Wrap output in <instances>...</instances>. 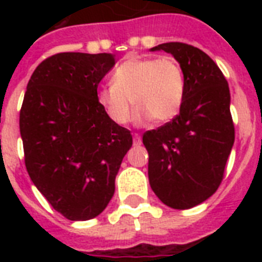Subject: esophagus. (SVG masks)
<instances>
[{
    "label": "esophagus",
    "instance_id": "34e87169",
    "mask_svg": "<svg viewBox=\"0 0 262 262\" xmlns=\"http://www.w3.org/2000/svg\"><path fill=\"white\" fill-rule=\"evenodd\" d=\"M133 144H135V145H140V144H141V136H140L139 133H135V135H133Z\"/></svg>",
    "mask_w": 262,
    "mask_h": 262
}]
</instances>
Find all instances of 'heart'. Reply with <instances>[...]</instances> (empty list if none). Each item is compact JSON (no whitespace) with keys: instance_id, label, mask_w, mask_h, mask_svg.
Returning a JSON list of instances; mask_svg holds the SVG:
<instances>
[{"instance_id":"heart-1","label":"heart","mask_w":262,"mask_h":262,"mask_svg":"<svg viewBox=\"0 0 262 262\" xmlns=\"http://www.w3.org/2000/svg\"><path fill=\"white\" fill-rule=\"evenodd\" d=\"M110 85L99 88L96 99L113 122L125 125L132 118L140 123L170 122L178 115L186 94V79L174 57H130L113 72Z\"/></svg>"}]
</instances>
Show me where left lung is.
I'll use <instances>...</instances> for the list:
<instances>
[{"label":"left lung","instance_id":"left-lung-1","mask_svg":"<svg viewBox=\"0 0 262 262\" xmlns=\"http://www.w3.org/2000/svg\"><path fill=\"white\" fill-rule=\"evenodd\" d=\"M151 50L171 53L181 63L186 94L174 119L143 135L149 185L167 207L189 209L223 181L235 140L230 88L215 61L197 47L168 42Z\"/></svg>","mask_w":262,"mask_h":262}]
</instances>
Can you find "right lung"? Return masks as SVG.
I'll use <instances>...</instances> for the list:
<instances>
[{"mask_svg":"<svg viewBox=\"0 0 262 262\" xmlns=\"http://www.w3.org/2000/svg\"><path fill=\"white\" fill-rule=\"evenodd\" d=\"M114 63L107 53H58L39 63L27 85L20 110L27 171L69 220L104 211L133 144L130 130L113 122L96 99Z\"/></svg>","mask_w":262,"mask_h":262,"instance_id":"right-lung-1","label":"right lung"}]
</instances>
